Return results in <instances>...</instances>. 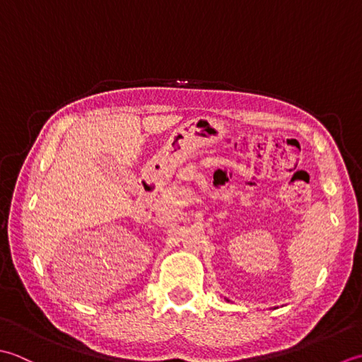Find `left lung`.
Returning <instances> with one entry per match:
<instances>
[{"instance_id": "8db88e82", "label": "left lung", "mask_w": 362, "mask_h": 362, "mask_svg": "<svg viewBox=\"0 0 362 362\" xmlns=\"http://www.w3.org/2000/svg\"><path fill=\"white\" fill-rule=\"evenodd\" d=\"M228 301H230V300H228Z\"/></svg>"}]
</instances>
